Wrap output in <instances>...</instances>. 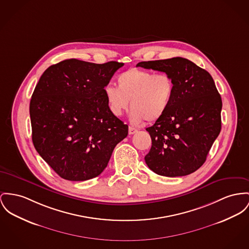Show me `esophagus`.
Instances as JSON below:
<instances>
[{
    "label": "esophagus",
    "mask_w": 249,
    "mask_h": 249,
    "mask_svg": "<svg viewBox=\"0 0 249 249\" xmlns=\"http://www.w3.org/2000/svg\"><path fill=\"white\" fill-rule=\"evenodd\" d=\"M137 132H138V129H137V128H134L132 126H129V128H128L129 135H133V134H135V133Z\"/></svg>",
    "instance_id": "obj_1"
}]
</instances>
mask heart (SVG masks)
<instances>
[{
  "mask_svg": "<svg viewBox=\"0 0 249 249\" xmlns=\"http://www.w3.org/2000/svg\"><path fill=\"white\" fill-rule=\"evenodd\" d=\"M117 81L118 87L107 84L104 88L108 108L114 116H122L130 101L131 122L152 123L162 118L172 104L175 82L168 73L132 68L119 74Z\"/></svg>",
  "mask_w": 249,
  "mask_h": 249,
  "instance_id": "b5f03b06",
  "label": "heart"
}]
</instances>
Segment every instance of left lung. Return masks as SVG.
I'll return each mask as SVG.
<instances>
[{"instance_id":"obj_1","label":"left lung","mask_w":249,"mask_h":249,"mask_svg":"<svg viewBox=\"0 0 249 249\" xmlns=\"http://www.w3.org/2000/svg\"><path fill=\"white\" fill-rule=\"evenodd\" d=\"M137 67L163 71L175 82L169 109L146 128L152 140L146 164L170 178L196 172L221 131L222 99L212 75L183 57L142 61Z\"/></svg>"}]
</instances>
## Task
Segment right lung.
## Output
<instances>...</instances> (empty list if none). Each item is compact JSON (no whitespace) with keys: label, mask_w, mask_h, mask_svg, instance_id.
<instances>
[{"label":"right lung","mask_w":249,"mask_h":249,"mask_svg":"<svg viewBox=\"0 0 249 249\" xmlns=\"http://www.w3.org/2000/svg\"><path fill=\"white\" fill-rule=\"evenodd\" d=\"M124 63L66 59L40 76L30 101L32 141L39 156L62 178L98 177L128 125L114 116L104 88Z\"/></svg>","instance_id":"add662e5"}]
</instances>
